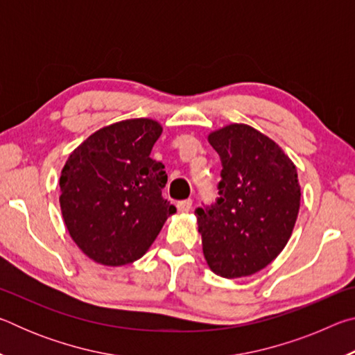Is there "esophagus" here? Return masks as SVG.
Segmentation results:
<instances>
[{
	"mask_svg": "<svg viewBox=\"0 0 355 355\" xmlns=\"http://www.w3.org/2000/svg\"><path fill=\"white\" fill-rule=\"evenodd\" d=\"M177 208H178L180 213H188V211H191V208H192V200L191 199H186V200L178 202L177 203Z\"/></svg>",
	"mask_w": 355,
	"mask_h": 355,
	"instance_id": "obj_1",
	"label": "esophagus"
}]
</instances>
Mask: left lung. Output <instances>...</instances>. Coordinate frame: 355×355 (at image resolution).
Masks as SVG:
<instances>
[{
    "label": "left lung",
    "mask_w": 355,
    "mask_h": 355,
    "mask_svg": "<svg viewBox=\"0 0 355 355\" xmlns=\"http://www.w3.org/2000/svg\"><path fill=\"white\" fill-rule=\"evenodd\" d=\"M208 141L222 159V180L216 205L196 209L203 257L220 277H248L291 238L300 207L296 166L277 142L245 123L214 130Z\"/></svg>",
    "instance_id": "1"
}]
</instances>
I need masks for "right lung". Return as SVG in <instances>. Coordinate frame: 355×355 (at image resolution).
Segmentation results:
<instances>
[{"instance_id":"1","label":"right lung","mask_w":355,"mask_h":355,"mask_svg":"<svg viewBox=\"0 0 355 355\" xmlns=\"http://www.w3.org/2000/svg\"><path fill=\"white\" fill-rule=\"evenodd\" d=\"M163 133L153 119L106 125L69 155L59 203L75 244L95 263L139 260L177 208L163 199L164 164L150 158Z\"/></svg>"}]
</instances>
